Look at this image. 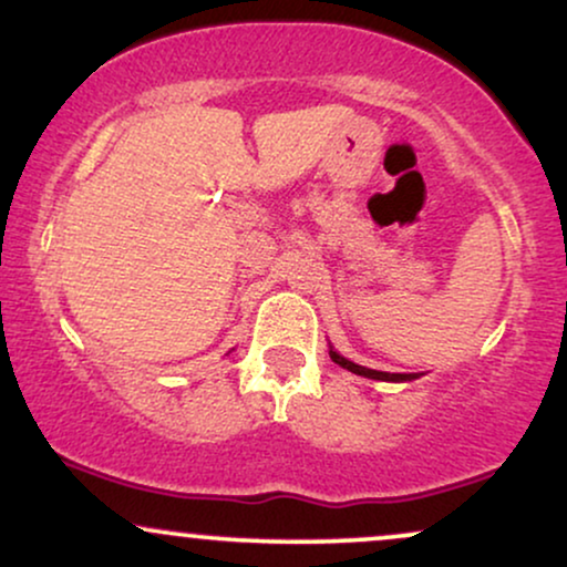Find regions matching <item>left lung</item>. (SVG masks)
I'll return each mask as SVG.
<instances>
[{
    "instance_id": "1",
    "label": "left lung",
    "mask_w": 567,
    "mask_h": 567,
    "mask_svg": "<svg viewBox=\"0 0 567 567\" xmlns=\"http://www.w3.org/2000/svg\"><path fill=\"white\" fill-rule=\"evenodd\" d=\"M328 354H331V360L337 362V365L352 370V373H358V375H365V379H373V381H415L417 379V373H383V370L362 368V365H358V362L341 358V354L333 347L328 349Z\"/></svg>"
}]
</instances>
